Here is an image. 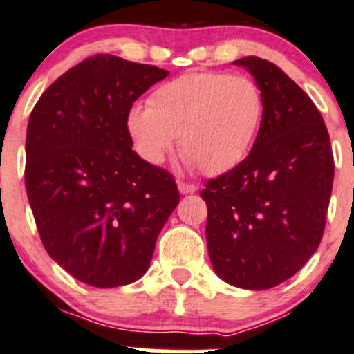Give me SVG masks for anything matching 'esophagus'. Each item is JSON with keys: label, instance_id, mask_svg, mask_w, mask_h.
<instances>
[{"label": "esophagus", "instance_id": "esophagus-1", "mask_svg": "<svg viewBox=\"0 0 354 354\" xmlns=\"http://www.w3.org/2000/svg\"><path fill=\"white\" fill-rule=\"evenodd\" d=\"M177 187H178V191L182 192V194H192V192L198 191V185L187 184V182H182V180L177 182Z\"/></svg>", "mask_w": 354, "mask_h": 354}]
</instances>
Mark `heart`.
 I'll return each instance as SVG.
<instances>
[{"label":"heart","mask_w":354,"mask_h":354,"mask_svg":"<svg viewBox=\"0 0 354 354\" xmlns=\"http://www.w3.org/2000/svg\"><path fill=\"white\" fill-rule=\"evenodd\" d=\"M263 115V93L251 77L194 72L160 86L149 106H132L125 127L145 162H165L178 138L189 165L218 176L246 158Z\"/></svg>","instance_id":"heart-1"}]
</instances>
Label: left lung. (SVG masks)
<instances>
[{"label": "left lung", "instance_id": "8db88e82", "mask_svg": "<svg viewBox=\"0 0 354 354\" xmlns=\"http://www.w3.org/2000/svg\"><path fill=\"white\" fill-rule=\"evenodd\" d=\"M253 75L265 115L250 155L206 182V241L213 270L236 288L261 291L296 274L317 251L334 180L320 111L277 65L234 62Z\"/></svg>", "mask_w": 354, "mask_h": 354}]
</instances>
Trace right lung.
<instances>
[{"instance_id": "add662e5", "label": "right lung", "mask_w": 354, "mask_h": 354, "mask_svg": "<svg viewBox=\"0 0 354 354\" xmlns=\"http://www.w3.org/2000/svg\"><path fill=\"white\" fill-rule=\"evenodd\" d=\"M169 75L96 55L66 70L30 113L26 187L48 254L94 288L141 279L178 205L174 177L132 151L125 117Z\"/></svg>"}]
</instances>
